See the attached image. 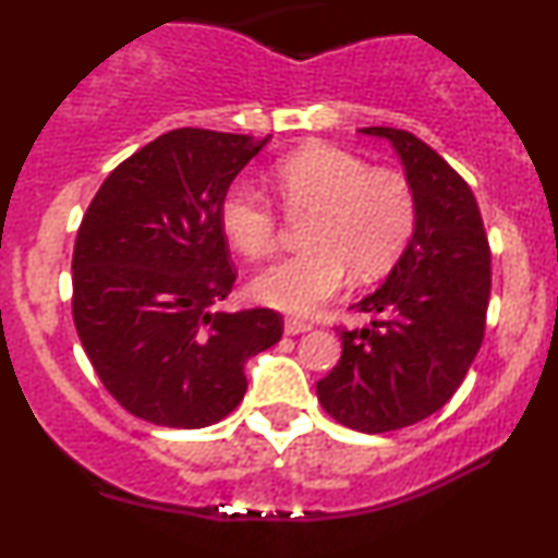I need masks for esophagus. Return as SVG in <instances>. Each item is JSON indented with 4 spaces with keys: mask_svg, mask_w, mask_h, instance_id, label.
<instances>
[{
    "mask_svg": "<svg viewBox=\"0 0 558 558\" xmlns=\"http://www.w3.org/2000/svg\"><path fill=\"white\" fill-rule=\"evenodd\" d=\"M283 327H286V335H301V332L312 330V325H308V322H304V319H299V317H286Z\"/></svg>",
    "mask_w": 558,
    "mask_h": 558,
    "instance_id": "obj_1",
    "label": "esophagus"
}]
</instances>
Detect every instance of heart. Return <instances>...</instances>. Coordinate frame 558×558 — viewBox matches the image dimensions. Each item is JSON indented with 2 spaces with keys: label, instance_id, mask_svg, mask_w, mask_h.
Listing matches in <instances>:
<instances>
[{
  "label": "heart",
  "instance_id": "1",
  "mask_svg": "<svg viewBox=\"0 0 558 558\" xmlns=\"http://www.w3.org/2000/svg\"><path fill=\"white\" fill-rule=\"evenodd\" d=\"M272 184L291 218H308L301 233L306 252L262 270L252 293L288 314H314L355 278H377L411 241L418 205L411 181L332 145L301 147L272 166ZM220 231L250 259L278 244L280 218L257 186L236 181L218 207Z\"/></svg>",
  "mask_w": 558,
  "mask_h": 558
}]
</instances>
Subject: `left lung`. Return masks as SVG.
<instances>
[{"label":"left lung","mask_w":558,"mask_h":558,"mask_svg":"<svg viewBox=\"0 0 558 558\" xmlns=\"http://www.w3.org/2000/svg\"><path fill=\"white\" fill-rule=\"evenodd\" d=\"M395 145L418 218L385 286L351 306L343 353L317 398L338 424L385 434L439 411L465 379L486 330L492 246L468 181L413 132L364 126Z\"/></svg>","instance_id":"left-lung-1"}]
</instances>
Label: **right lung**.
<instances>
[{"label":"right lung","instance_id":"add662e5","mask_svg":"<svg viewBox=\"0 0 558 558\" xmlns=\"http://www.w3.org/2000/svg\"><path fill=\"white\" fill-rule=\"evenodd\" d=\"M272 134L181 126L106 177L72 254V317L111 398L156 426L218 424L244 400V364L275 345L272 308L215 312L236 283L223 192Z\"/></svg>","mask_w":558,"mask_h":558}]
</instances>
